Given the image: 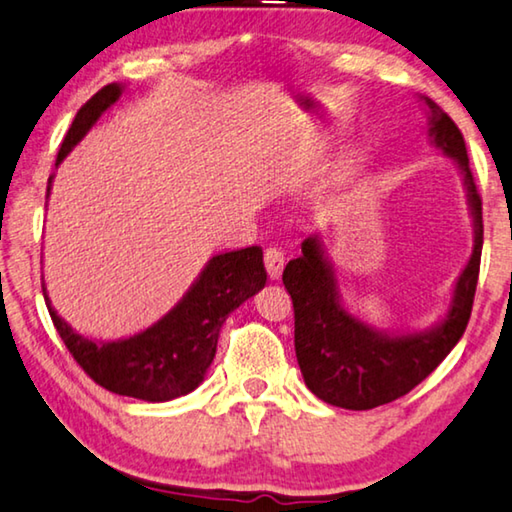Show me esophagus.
I'll return each instance as SVG.
<instances>
[{
    "instance_id": "34e87169",
    "label": "esophagus",
    "mask_w": 512,
    "mask_h": 512,
    "mask_svg": "<svg viewBox=\"0 0 512 512\" xmlns=\"http://www.w3.org/2000/svg\"><path fill=\"white\" fill-rule=\"evenodd\" d=\"M264 266L271 280H280L282 269H285V253H280L278 248H266L264 250Z\"/></svg>"
}]
</instances>
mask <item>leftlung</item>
Segmentation results:
<instances>
[{"instance_id":"obj_1","label":"left lung","mask_w":512,"mask_h":512,"mask_svg":"<svg viewBox=\"0 0 512 512\" xmlns=\"http://www.w3.org/2000/svg\"><path fill=\"white\" fill-rule=\"evenodd\" d=\"M428 113V141L453 159L467 193L474 248L453 285L449 310L431 328L412 332L380 330L346 310L335 264L319 234L300 243L282 282L294 300V346L300 373L321 401L346 410H371L401 399L437 369L460 342L472 314L483 248V212L469 157L456 123L431 97H419Z\"/></svg>"}]
</instances>
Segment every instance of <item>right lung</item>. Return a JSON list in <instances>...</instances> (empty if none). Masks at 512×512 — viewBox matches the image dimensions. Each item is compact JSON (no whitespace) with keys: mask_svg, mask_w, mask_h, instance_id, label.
<instances>
[{"mask_svg":"<svg viewBox=\"0 0 512 512\" xmlns=\"http://www.w3.org/2000/svg\"><path fill=\"white\" fill-rule=\"evenodd\" d=\"M123 91V84L104 86L77 111L56 157V166L91 132L102 113L120 100ZM52 180L54 175L47 182V198ZM264 285L262 248L250 246L218 253L205 264L173 310L150 328L113 342H97L79 335L54 310L45 282L43 296L63 344L97 385L120 396L164 403L193 392L205 380L225 319L259 289H264Z\"/></svg>","mask_w":512,"mask_h":512,"instance_id":"add662e5","label":"right lung"}]
</instances>
